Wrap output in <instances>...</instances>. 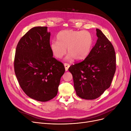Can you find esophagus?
Instances as JSON below:
<instances>
[{
  "instance_id": "1",
  "label": "esophagus",
  "mask_w": 131,
  "mask_h": 131,
  "mask_svg": "<svg viewBox=\"0 0 131 131\" xmlns=\"http://www.w3.org/2000/svg\"><path fill=\"white\" fill-rule=\"evenodd\" d=\"M64 67H65V70L66 71H67L68 70V68L69 67H70L69 64H68V63H64Z\"/></svg>"
}]
</instances>
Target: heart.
I'll return each instance as SVG.
<instances>
[{"label":"heart","mask_w":131,"mask_h":131,"mask_svg":"<svg viewBox=\"0 0 131 131\" xmlns=\"http://www.w3.org/2000/svg\"><path fill=\"white\" fill-rule=\"evenodd\" d=\"M57 41H52L50 44V50L53 56L60 59L67 52L69 53L66 60L73 59L77 61L84 59L90 53L93 44V37L87 30H63L57 34Z\"/></svg>","instance_id":"heart-1"}]
</instances>
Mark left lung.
<instances>
[{"mask_svg":"<svg viewBox=\"0 0 131 131\" xmlns=\"http://www.w3.org/2000/svg\"><path fill=\"white\" fill-rule=\"evenodd\" d=\"M96 31L98 39L88 56L68 69L77 94L89 100L100 97L109 88L116 70L114 47L101 30Z\"/></svg>","mask_w":131,"mask_h":131,"instance_id":"8db88e82","label":"left lung"}]
</instances>
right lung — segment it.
Masks as SVG:
<instances>
[{"instance_id":"right-lung-1","label":"right lung","mask_w":131,"mask_h":131,"mask_svg":"<svg viewBox=\"0 0 131 131\" xmlns=\"http://www.w3.org/2000/svg\"><path fill=\"white\" fill-rule=\"evenodd\" d=\"M47 27H35L19 40L14 60L16 76L30 98L40 102L56 96L64 65L53 57Z\"/></svg>"}]
</instances>
